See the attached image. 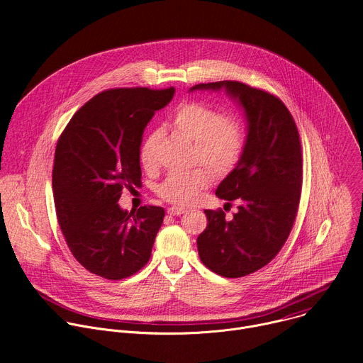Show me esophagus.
<instances>
[{
  "label": "esophagus",
  "instance_id": "esophagus-1",
  "mask_svg": "<svg viewBox=\"0 0 363 363\" xmlns=\"http://www.w3.org/2000/svg\"><path fill=\"white\" fill-rule=\"evenodd\" d=\"M185 213H186V210L179 208V206H171V208H168L169 216H181V214H185Z\"/></svg>",
  "mask_w": 363,
  "mask_h": 363
}]
</instances>
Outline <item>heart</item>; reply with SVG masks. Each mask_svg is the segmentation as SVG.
<instances>
[{
	"label": "heart",
	"instance_id": "obj_1",
	"mask_svg": "<svg viewBox=\"0 0 363 363\" xmlns=\"http://www.w3.org/2000/svg\"><path fill=\"white\" fill-rule=\"evenodd\" d=\"M172 128L194 142L192 161L208 165L223 175L233 171L241 160L245 147V129L233 115H223L217 108L201 101H185L171 116ZM160 132L149 133L139 149V161L145 171L158 167ZM214 179L213 172L198 167L186 172H172L157 188V194L172 203H191L198 194Z\"/></svg>",
	"mask_w": 363,
	"mask_h": 363
}]
</instances>
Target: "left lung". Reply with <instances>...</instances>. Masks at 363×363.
I'll use <instances>...</instances> for the list:
<instances>
[{"instance_id":"1","label":"left lung","mask_w":363,"mask_h":363,"mask_svg":"<svg viewBox=\"0 0 363 363\" xmlns=\"http://www.w3.org/2000/svg\"><path fill=\"white\" fill-rule=\"evenodd\" d=\"M221 87L244 108L248 135L240 162L216 195L240 205L230 221L221 208L205 210L208 225L196 245L205 267L238 279L267 266L284 245L298 210L303 158L296 122L277 96L234 80L191 90Z\"/></svg>"}]
</instances>
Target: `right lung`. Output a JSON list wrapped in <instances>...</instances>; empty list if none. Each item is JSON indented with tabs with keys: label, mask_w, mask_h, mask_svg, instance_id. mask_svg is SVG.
Listing matches in <instances>:
<instances>
[{
	"label": "right lung",
	"mask_w": 363,
	"mask_h": 363,
	"mask_svg": "<svg viewBox=\"0 0 363 363\" xmlns=\"http://www.w3.org/2000/svg\"><path fill=\"white\" fill-rule=\"evenodd\" d=\"M174 87H118L97 93L62 132L53 167L59 225L76 260L90 273L122 280L138 273L152 252L165 211H123V188L139 186L142 135Z\"/></svg>",
	"instance_id": "obj_1"
}]
</instances>
